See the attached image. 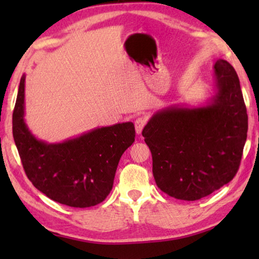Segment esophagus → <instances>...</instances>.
I'll return each instance as SVG.
<instances>
[{
    "mask_svg": "<svg viewBox=\"0 0 259 259\" xmlns=\"http://www.w3.org/2000/svg\"><path fill=\"white\" fill-rule=\"evenodd\" d=\"M145 124H146V119H145V117H143V116L137 117V119L135 120L136 133H137L138 135L142 134V131L144 129V126H145Z\"/></svg>",
    "mask_w": 259,
    "mask_h": 259,
    "instance_id": "34e87169",
    "label": "esophagus"
}]
</instances>
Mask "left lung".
I'll use <instances>...</instances> for the list:
<instances>
[{
	"instance_id": "obj_1",
	"label": "left lung",
	"mask_w": 259,
	"mask_h": 259,
	"mask_svg": "<svg viewBox=\"0 0 259 259\" xmlns=\"http://www.w3.org/2000/svg\"><path fill=\"white\" fill-rule=\"evenodd\" d=\"M216 93L202 107L156 112L143 130L157 187L175 199L195 201L230 183L247 140L248 115L235 69L218 59Z\"/></svg>"
}]
</instances>
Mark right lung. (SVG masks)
Masks as SVG:
<instances>
[{
	"label": "right lung",
	"instance_id": "1",
	"mask_svg": "<svg viewBox=\"0 0 259 259\" xmlns=\"http://www.w3.org/2000/svg\"><path fill=\"white\" fill-rule=\"evenodd\" d=\"M25 75L12 114V134L26 176L48 198L74 208L98 204L112 191L122 154L135 142L133 122L97 128L59 144L30 134L24 120Z\"/></svg>",
	"mask_w": 259,
	"mask_h": 259
}]
</instances>
